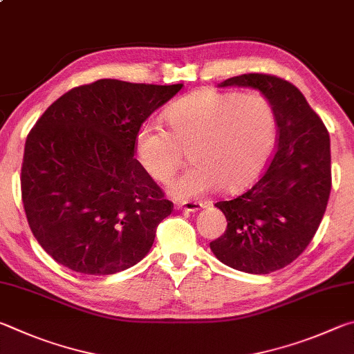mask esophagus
I'll list each match as a JSON object with an SVG mask.
<instances>
[{"label": "esophagus", "instance_id": "obj_1", "mask_svg": "<svg viewBox=\"0 0 354 354\" xmlns=\"http://www.w3.org/2000/svg\"><path fill=\"white\" fill-rule=\"evenodd\" d=\"M203 207L202 202H196V201H187V202H180L176 203L177 209H185V212H197Z\"/></svg>", "mask_w": 354, "mask_h": 354}]
</instances>
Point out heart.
<instances>
[{
	"label": "heart",
	"instance_id": "1",
	"mask_svg": "<svg viewBox=\"0 0 354 354\" xmlns=\"http://www.w3.org/2000/svg\"><path fill=\"white\" fill-rule=\"evenodd\" d=\"M167 130L142 122L135 155L146 174L169 182L189 151L187 172L171 185V194L189 199L221 187L238 191L258 177L277 141V115L268 97L203 88L169 105Z\"/></svg>",
	"mask_w": 354,
	"mask_h": 354
}]
</instances>
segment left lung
<instances>
[{"label":"left lung","instance_id":"left-lung-1","mask_svg":"<svg viewBox=\"0 0 354 354\" xmlns=\"http://www.w3.org/2000/svg\"><path fill=\"white\" fill-rule=\"evenodd\" d=\"M234 85L257 88L269 99L277 115L278 145L252 188L216 203L225 214L227 230L209 247L230 268L264 275L292 263L317 232L331 191L330 135L288 80L249 73L219 84Z\"/></svg>","mask_w":354,"mask_h":354}]
</instances>
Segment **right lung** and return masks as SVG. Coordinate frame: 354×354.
<instances>
[{
	"instance_id": "1",
	"label": "right lung",
	"mask_w": 354,
	"mask_h": 354,
	"mask_svg": "<svg viewBox=\"0 0 354 354\" xmlns=\"http://www.w3.org/2000/svg\"><path fill=\"white\" fill-rule=\"evenodd\" d=\"M183 84L99 79L66 91L28 133L21 199L49 257L111 275L145 258L174 203L135 155L136 130Z\"/></svg>"
}]
</instances>
